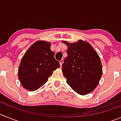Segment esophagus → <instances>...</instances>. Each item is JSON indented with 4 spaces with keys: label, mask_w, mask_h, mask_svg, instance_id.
Returning a JSON list of instances; mask_svg holds the SVG:
<instances>
[{
    "label": "esophagus",
    "mask_w": 121,
    "mask_h": 121,
    "mask_svg": "<svg viewBox=\"0 0 121 121\" xmlns=\"http://www.w3.org/2000/svg\"><path fill=\"white\" fill-rule=\"evenodd\" d=\"M63 62H64V59H61L59 61V63H60V67H62V64Z\"/></svg>",
    "instance_id": "obj_1"
}]
</instances>
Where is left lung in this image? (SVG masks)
I'll return each mask as SVG.
<instances>
[{
    "mask_svg": "<svg viewBox=\"0 0 121 121\" xmlns=\"http://www.w3.org/2000/svg\"><path fill=\"white\" fill-rule=\"evenodd\" d=\"M62 42L68 47L67 57L62 67L67 83L79 95L92 92L102 74L99 55L87 42L79 40L72 43Z\"/></svg>",
    "mask_w": 121,
    "mask_h": 121,
    "instance_id": "8db88e82",
    "label": "left lung"
}]
</instances>
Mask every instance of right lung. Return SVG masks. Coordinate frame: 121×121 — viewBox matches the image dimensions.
<instances>
[{
    "mask_svg": "<svg viewBox=\"0 0 121 121\" xmlns=\"http://www.w3.org/2000/svg\"><path fill=\"white\" fill-rule=\"evenodd\" d=\"M48 42L39 40L33 43L25 53L18 70V78L23 88L35 91L43 86L60 67L54 58Z\"/></svg>",
    "mask_w": 121,
    "mask_h": 121,
    "instance_id": "1",
    "label": "right lung"
}]
</instances>
